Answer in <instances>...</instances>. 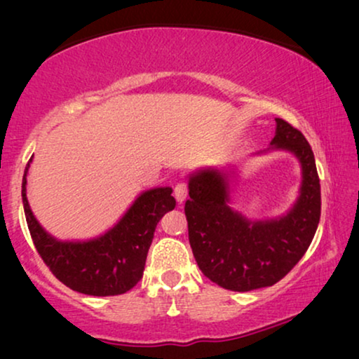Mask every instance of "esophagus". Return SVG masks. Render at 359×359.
I'll return each instance as SVG.
<instances>
[{"mask_svg": "<svg viewBox=\"0 0 359 359\" xmlns=\"http://www.w3.org/2000/svg\"><path fill=\"white\" fill-rule=\"evenodd\" d=\"M173 193L176 201H178V204H181L186 199V196H188V184H186L184 181H180V183L175 184Z\"/></svg>", "mask_w": 359, "mask_h": 359, "instance_id": "34e87169", "label": "esophagus"}]
</instances>
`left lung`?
<instances>
[{
	"mask_svg": "<svg viewBox=\"0 0 359 359\" xmlns=\"http://www.w3.org/2000/svg\"><path fill=\"white\" fill-rule=\"evenodd\" d=\"M274 149L292 151L302 165L297 203L279 220L250 222L229 208L227 176L199 170L189 178L184 204L189 245L205 278L230 291L276 284L307 252L320 220V180L313 151L301 130L276 119Z\"/></svg>",
	"mask_w": 359,
	"mask_h": 359,
	"instance_id": "obj_1",
	"label": "left lung"
}]
</instances>
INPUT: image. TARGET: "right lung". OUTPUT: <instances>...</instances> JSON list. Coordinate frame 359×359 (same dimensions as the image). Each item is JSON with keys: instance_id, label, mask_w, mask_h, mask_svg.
<instances>
[{"instance_id": "obj_1", "label": "right lung", "mask_w": 359, "mask_h": 359, "mask_svg": "<svg viewBox=\"0 0 359 359\" xmlns=\"http://www.w3.org/2000/svg\"><path fill=\"white\" fill-rule=\"evenodd\" d=\"M32 160V158H31ZM29 160V163H31ZM22 178V204L34 247L58 281L88 296H119L142 279L156 224L173 210L171 188H155L140 194L119 224L90 242H58L34 217Z\"/></svg>"}]
</instances>
